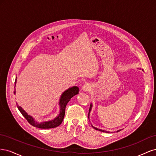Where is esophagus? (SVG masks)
I'll return each mask as SVG.
<instances>
[{"instance_id": "1", "label": "esophagus", "mask_w": 156, "mask_h": 156, "mask_svg": "<svg viewBox=\"0 0 156 156\" xmlns=\"http://www.w3.org/2000/svg\"><path fill=\"white\" fill-rule=\"evenodd\" d=\"M83 90L84 91V92H87V91H88L90 90V87L88 84H84V85L83 86Z\"/></svg>"}]
</instances>
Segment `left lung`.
I'll list each match as a JSON object with an SVG mask.
<instances>
[{"label": "left lung", "mask_w": 156, "mask_h": 156, "mask_svg": "<svg viewBox=\"0 0 156 156\" xmlns=\"http://www.w3.org/2000/svg\"><path fill=\"white\" fill-rule=\"evenodd\" d=\"M91 108H92V105H90V108H89V112L90 111V110H91ZM88 116H89V115H88ZM93 127V126H92ZM94 129H96V130H98V131H102V132H106V133H107L108 131H104V130H102V129H98V128H96L95 127H93ZM120 130H119V131H117L116 132H119V131H120Z\"/></svg>", "instance_id": "8db88e82"}]
</instances>
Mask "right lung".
Segmentation results:
<instances>
[{
	"label": "right lung",
	"mask_w": 156,
	"mask_h": 156,
	"mask_svg": "<svg viewBox=\"0 0 156 156\" xmlns=\"http://www.w3.org/2000/svg\"><path fill=\"white\" fill-rule=\"evenodd\" d=\"M16 81H17V77L15 81V86L16 84ZM15 88V87H14ZM79 89L77 87H73L72 88H69L67 90H66L63 94L62 96L60 98V111L59 115L54 120H52L51 121L48 122H41V123H38V122H36L32 116L29 115L23 109V108L20 107L17 105L18 109L20 110L23 116H24L26 120L28 121L29 123L34 126L36 127H38V128L41 129H50V128H54V127H57L61 124L62 122V120L64 119V117L65 115V109L66 107L67 103L69 101L70 99L72 98L73 96H74L76 94H79ZM14 94H16V91L13 92Z\"/></svg>",
	"instance_id": "obj_1"
}]
</instances>
